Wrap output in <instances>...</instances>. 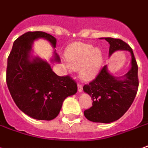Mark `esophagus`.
Here are the masks:
<instances>
[{"mask_svg":"<svg viewBox=\"0 0 148 148\" xmlns=\"http://www.w3.org/2000/svg\"><path fill=\"white\" fill-rule=\"evenodd\" d=\"M78 91H79V92H81L83 91V85L80 84H78Z\"/></svg>","mask_w":148,"mask_h":148,"instance_id":"1","label":"esophagus"}]
</instances>
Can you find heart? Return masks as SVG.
Wrapping results in <instances>:
<instances>
[{"label": "heart", "instance_id": "heart-1", "mask_svg": "<svg viewBox=\"0 0 148 148\" xmlns=\"http://www.w3.org/2000/svg\"><path fill=\"white\" fill-rule=\"evenodd\" d=\"M69 69L79 71V76L86 81L92 80L101 69L103 54L99 49L84 43L73 44L66 54Z\"/></svg>", "mask_w": 148, "mask_h": 148}]
</instances>
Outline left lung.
<instances>
[{
  "label": "left lung",
  "mask_w": 148,
  "mask_h": 148,
  "mask_svg": "<svg viewBox=\"0 0 148 148\" xmlns=\"http://www.w3.org/2000/svg\"><path fill=\"white\" fill-rule=\"evenodd\" d=\"M103 39V38H101ZM109 43V56L116 51H128L132 56L131 69L120 77L112 76L103 66L96 79L84 86V92L92 98V107L84 112L87 119L109 123L122 117L128 110L139 87L138 66L132 48L120 39L104 38Z\"/></svg>",
  "instance_id": "8db88e82"
}]
</instances>
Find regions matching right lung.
I'll return each instance as SVG.
<instances>
[{
    "mask_svg": "<svg viewBox=\"0 0 148 148\" xmlns=\"http://www.w3.org/2000/svg\"><path fill=\"white\" fill-rule=\"evenodd\" d=\"M47 40L55 49L56 39L44 32H28L16 40L8 57L6 82L20 109L33 119L52 120L58 116L63 102L77 92L70 76H59L46 60L32 54L33 41ZM52 62H60L54 51Z\"/></svg>",
    "mask_w": 148,
    "mask_h": 148,
    "instance_id": "obj_1",
    "label": "right lung"
}]
</instances>
